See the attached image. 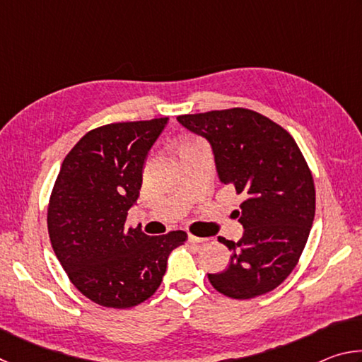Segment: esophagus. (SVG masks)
<instances>
[{
    "label": "esophagus",
    "mask_w": 362,
    "mask_h": 362,
    "mask_svg": "<svg viewBox=\"0 0 362 362\" xmlns=\"http://www.w3.org/2000/svg\"><path fill=\"white\" fill-rule=\"evenodd\" d=\"M188 241L193 243V244H199V243H204L206 238H199V236H194V235H189L188 236Z\"/></svg>",
    "instance_id": "esophagus-1"
}]
</instances>
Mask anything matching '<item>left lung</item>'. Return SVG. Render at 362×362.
<instances>
[{"label": "left lung", "mask_w": 362, "mask_h": 362, "mask_svg": "<svg viewBox=\"0 0 362 362\" xmlns=\"http://www.w3.org/2000/svg\"><path fill=\"white\" fill-rule=\"evenodd\" d=\"M183 127L211 144L220 182L244 201L236 211L244 233L226 269L207 274L214 289L246 300L276 289L302 255L315 218L311 170L296 140L276 122L247 108L182 115Z\"/></svg>", "instance_id": "8db88e82"}]
</instances>
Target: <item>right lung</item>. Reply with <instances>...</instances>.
Wrapping results in <instances>:
<instances>
[{
  "label": "right lung",
  "instance_id": "obj_1",
  "mask_svg": "<svg viewBox=\"0 0 362 362\" xmlns=\"http://www.w3.org/2000/svg\"><path fill=\"white\" fill-rule=\"evenodd\" d=\"M169 118L113 122L79 139L54 183L47 231L73 286L108 308L145 302L161 284L182 230L148 236L126 228L136 204L146 155Z\"/></svg>",
  "mask_w": 362,
  "mask_h": 362
}]
</instances>
